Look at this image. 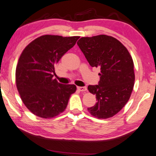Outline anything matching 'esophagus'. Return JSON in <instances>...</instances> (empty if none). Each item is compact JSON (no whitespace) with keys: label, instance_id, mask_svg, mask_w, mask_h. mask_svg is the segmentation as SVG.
<instances>
[{"label":"esophagus","instance_id":"34e87169","mask_svg":"<svg viewBox=\"0 0 156 156\" xmlns=\"http://www.w3.org/2000/svg\"><path fill=\"white\" fill-rule=\"evenodd\" d=\"M77 89L80 91H86L87 90L86 87H77Z\"/></svg>","mask_w":156,"mask_h":156}]
</instances>
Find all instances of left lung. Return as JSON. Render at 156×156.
I'll return each mask as SVG.
<instances>
[{
	"instance_id": "8db88e82",
	"label": "left lung",
	"mask_w": 156,
	"mask_h": 156,
	"mask_svg": "<svg viewBox=\"0 0 156 156\" xmlns=\"http://www.w3.org/2000/svg\"><path fill=\"white\" fill-rule=\"evenodd\" d=\"M77 44L91 67H100L98 85L88 90L97 102L88 111L98 119H108L120 112L131 97L135 81L133 62L126 48L106 35L82 37Z\"/></svg>"
}]
</instances>
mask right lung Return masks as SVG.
Returning a JSON list of instances; mask_svg holds the SVG:
<instances>
[{
	"label": "right lung",
	"mask_w": 156,
	"mask_h": 156,
	"mask_svg": "<svg viewBox=\"0 0 156 156\" xmlns=\"http://www.w3.org/2000/svg\"><path fill=\"white\" fill-rule=\"evenodd\" d=\"M80 37L40 36L21 53L16 70V82L25 106L35 116L50 119L62 113L74 84H62L53 79L55 67L62 57L73 48Z\"/></svg>",
	"instance_id": "right-lung-1"
}]
</instances>
